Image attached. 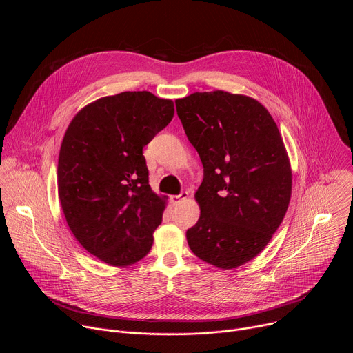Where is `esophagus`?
Here are the masks:
<instances>
[{
    "instance_id": "1",
    "label": "esophagus",
    "mask_w": 353,
    "mask_h": 353,
    "mask_svg": "<svg viewBox=\"0 0 353 353\" xmlns=\"http://www.w3.org/2000/svg\"><path fill=\"white\" fill-rule=\"evenodd\" d=\"M187 198H188V192H187V191H181L179 195H172V196H170L173 204H180L181 201H184V199H187Z\"/></svg>"
}]
</instances>
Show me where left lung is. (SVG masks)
<instances>
[{
  "label": "left lung",
  "mask_w": 353,
  "mask_h": 353,
  "mask_svg": "<svg viewBox=\"0 0 353 353\" xmlns=\"http://www.w3.org/2000/svg\"><path fill=\"white\" fill-rule=\"evenodd\" d=\"M177 116L204 166L201 215L185 233L192 253L230 270L253 260L281 225L292 191L279 130L257 100L223 90L176 100Z\"/></svg>",
  "instance_id": "1"
}]
</instances>
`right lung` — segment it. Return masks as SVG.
<instances>
[{"instance_id": "1", "label": "right lung", "mask_w": 353, "mask_h": 353, "mask_svg": "<svg viewBox=\"0 0 353 353\" xmlns=\"http://www.w3.org/2000/svg\"><path fill=\"white\" fill-rule=\"evenodd\" d=\"M172 100L123 92L83 108L64 135L57 169L67 223L90 254L114 267L143 259L162 222L142 148L173 119Z\"/></svg>"}]
</instances>
